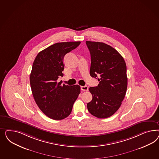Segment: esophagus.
<instances>
[{"instance_id": "1", "label": "esophagus", "mask_w": 159, "mask_h": 159, "mask_svg": "<svg viewBox=\"0 0 159 159\" xmlns=\"http://www.w3.org/2000/svg\"><path fill=\"white\" fill-rule=\"evenodd\" d=\"M81 90H82V91H83V92H87V91H88L89 88H88V87L87 86H81Z\"/></svg>"}]
</instances>
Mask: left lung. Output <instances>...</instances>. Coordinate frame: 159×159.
Instances as JSON below:
<instances>
[{
    "label": "left lung",
    "instance_id": "left-lung-1",
    "mask_svg": "<svg viewBox=\"0 0 159 159\" xmlns=\"http://www.w3.org/2000/svg\"><path fill=\"white\" fill-rule=\"evenodd\" d=\"M91 55L90 75L98 79L96 87H90L93 99L87 103L88 111L98 118L112 116L125 98L128 78L126 65L116 49L103 43L87 41Z\"/></svg>",
    "mask_w": 159,
    "mask_h": 159
}]
</instances>
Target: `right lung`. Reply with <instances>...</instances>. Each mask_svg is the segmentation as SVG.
<instances>
[{
  "mask_svg": "<svg viewBox=\"0 0 159 159\" xmlns=\"http://www.w3.org/2000/svg\"><path fill=\"white\" fill-rule=\"evenodd\" d=\"M80 43V41L55 43L39 52L33 62L30 76L33 96L43 114L55 120H61L70 114L80 93V86L58 82V78L63 76L64 56Z\"/></svg>",
  "mask_w": 159,
  "mask_h": 159,
  "instance_id": "obj_1",
  "label": "right lung"
}]
</instances>
